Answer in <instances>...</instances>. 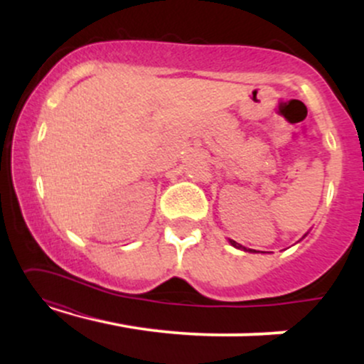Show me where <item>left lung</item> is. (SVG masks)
<instances>
[{
  "label": "left lung",
  "mask_w": 364,
  "mask_h": 364,
  "mask_svg": "<svg viewBox=\"0 0 364 364\" xmlns=\"http://www.w3.org/2000/svg\"><path fill=\"white\" fill-rule=\"evenodd\" d=\"M231 245L236 246V248H243V246H241L240 243H236V241H231ZM243 250H246V248H243ZM248 252H255V250H248Z\"/></svg>",
  "instance_id": "obj_1"
}]
</instances>
